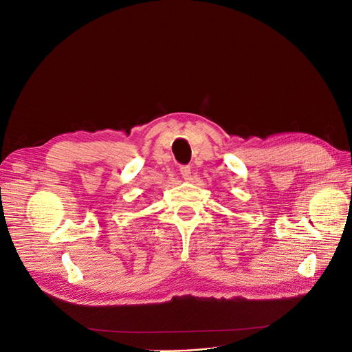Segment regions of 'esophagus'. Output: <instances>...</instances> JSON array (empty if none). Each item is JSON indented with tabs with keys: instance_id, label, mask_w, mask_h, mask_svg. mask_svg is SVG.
Wrapping results in <instances>:
<instances>
[{
	"instance_id": "esophagus-1",
	"label": "esophagus",
	"mask_w": 352,
	"mask_h": 352,
	"mask_svg": "<svg viewBox=\"0 0 352 352\" xmlns=\"http://www.w3.org/2000/svg\"><path fill=\"white\" fill-rule=\"evenodd\" d=\"M179 173L184 177V179H191V166L190 165H181Z\"/></svg>"
}]
</instances>
